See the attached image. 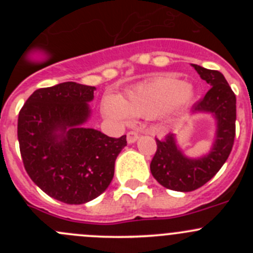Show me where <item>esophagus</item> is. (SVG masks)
I'll use <instances>...</instances> for the list:
<instances>
[{"mask_svg":"<svg viewBox=\"0 0 253 253\" xmlns=\"http://www.w3.org/2000/svg\"><path fill=\"white\" fill-rule=\"evenodd\" d=\"M139 137V133L136 131H129L128 133H127V142L128 143H134L138 139Z\"/></svg>","mask_w":253,"mask_h":253,"instance_id":"1","label":"esophagus"}]
</instances>
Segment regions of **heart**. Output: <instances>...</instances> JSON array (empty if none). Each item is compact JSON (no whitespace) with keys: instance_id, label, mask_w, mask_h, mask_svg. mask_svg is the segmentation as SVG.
Here are the masks:
<instances>
[{"instance_id":"heart-1","label":"heart","mask_w":253,"mask_h":253,"mask_svg":"<svg viewBox=\"0 0 253 253\" xmlns=\"http://www.w3.org/2000/svg\"><path fill=\"white\" fill-rule=\"evenodd\" d=\"M192 96L191 85L175 78L160 77L138 84L122 99L108 96L103 103V111L120 121L131 116L153 117L188 103Z\"/></svg>"}]
</instances>
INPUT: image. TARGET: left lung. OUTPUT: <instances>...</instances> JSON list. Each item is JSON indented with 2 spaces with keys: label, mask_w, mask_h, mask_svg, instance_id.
<instances>
[{
  "label": "left lung",
  "mask_w": 253,
  "mask_h": 253,
  "mask_svg": "<svg viewBox=\"0 0 253 253\" xmlns=\"http://www.w3.org/2000/svg\"><path fill=\"white\" fill-rule=\"evenodd\" d=\"M193 67L211 86L205 98L193 105L192 111L211 112L215 116L218 126L213 149L201 159H188L176 147L174 134L169 133L164 139L155 138L157 152L150 163L155 180L164 187L180 192L195 191L208 182L226 162L235 139V94L219 71L197 65Z\"/></svg>",
  "instance_id": "8db88e82"
}]
</instances>
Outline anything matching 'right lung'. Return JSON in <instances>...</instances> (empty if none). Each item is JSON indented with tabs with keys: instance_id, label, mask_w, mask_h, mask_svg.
Wrapping results in <instances>:
<instances>
[{
	"instance_id": "obj_1",
	"label": "right lung",
	"mask_w": 253,
	"mask_h": 253,
	"mask_svg": "<svg viewBox=\"0 0 253 253\" xmlns=\"http://www.w3.org/2000/svg\"><path fill=\"white\" fill-rule=\"evenodd\" d=\"M95 86L76 82L40 88L18 115V142L25 171L50 197L83 205L110 185L115 160L127 144L82 125Z\"/></svg>"
}]
</instances>
